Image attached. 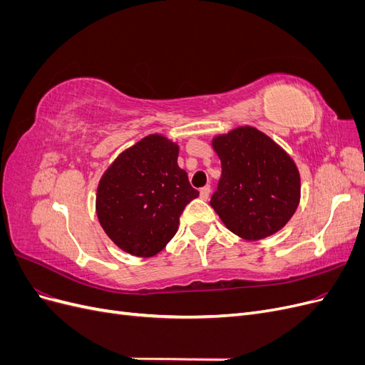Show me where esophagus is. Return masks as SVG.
<instances>
[{
    "label": "esophagus",
    "instance_id": "obj_1",
    "mask_svg": "<svg viewBox=\"0 0 365 365\" xmlns=\"http://www.w3.org/2000/svg\"><path fill=\"white\" fill-rule=\"evenodd\" d=\"M210 190H212V189H210V185H205V187H202V189L200 190V193H201V197H202V200H208V196H210Z\"/></svg>",
    "mask_w": 365,
    "mask_h": 365
}]
</instances>
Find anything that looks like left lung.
I'll list each match as a JSON object with an SVG mask.
<instances>
[{
    "label": "left lung",
    "instance_id": "8db88e82",
    "mask_svg": "<svg viewBox=\"0 0 365 365\" xmlns=\"http://www.w3.org/2000/svg\"><path fill=\"white\" fill-rule=\"evenodd\" d=\"M213 148L222 176L210 204L222 222L248 240L277 233L300 202V173L292 158L251 126L216 137Z\"/></svg>",
    "mask_w": 365,
    "mask_h": 365
}]
</instances>
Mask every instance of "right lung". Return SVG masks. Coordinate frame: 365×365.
Listing matches in <instances>:
<instances>
[{
	"mask_svg": "<svg viewBox=\"0 0 365 365\" xmlns=\"http://www.w3.org/2000/svg\"><path fill=\"white\" fill-rule=\"evenodd\" d=\"M178 152L170 140L149 135L120 153L98 182V220L123 251L155 256L178 231L185 205L200 196L180 169Z\"/></svg>",
	"mask_w": 365,
	"mask_h": 365,
	"instance_id": "add662e5",
	"label": "right lung"
}]
</instances>
